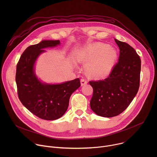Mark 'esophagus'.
<instances>
[{"instance_id":"esophagus-1","label":"esophagus","mask_w":157,"mask_h":157,"mask_svg":"<svg viewBox=\"0 0 157 157\" xmlns=\"http://www.w3.org/2000/svg\"><path fill=\"white\" fill-rule=\"evenodd\" d=\"M87 83V81L86 79H81V86L86 85Z\"/></svg>"}]
</instances>
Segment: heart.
<instances>
[{
	"label": "heart",
	"instance_id": "heart-1",
	"mask_svg": "<svg viewBox=\"0 0 157 157\" xmlns=\"http://www.w3.org/2000/svg\"><path fill=\"white\" fill-rule=\"evenodd\" d=\"M82 63H89L87 66L88 75L93 78L107 76L117 59V52L109 45L102 43H94L81 50L77 55Z\"/></svg>",
	"mask_w": 157,
	"mask_h": 157
}]
</instances>
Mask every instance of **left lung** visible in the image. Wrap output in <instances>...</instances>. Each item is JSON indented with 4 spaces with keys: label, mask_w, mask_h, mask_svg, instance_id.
Segmentation results:
<instances>
[{
    "label": "left lung",
    "mask_w": 157,
    "mask_h": 157,
    "mask_svg": "<svg viewBox=\"0 0 157 157\" xmlns=\"http://www.w3.org/2000/svg\"><path fill=\"white\" fill-rule=\"evenodd\" d=\"M120 50L117 63L104 80L91 81L93 94L91 109L98 116L112 117L119 115L130 105L140 86L141 60L130 45L115 39Z\"/></svg>",
    "instance_id": "8db88e82"
}]
</instances>
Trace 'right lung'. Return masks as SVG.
Segmentation results:
<instances>
[{
	"mask_svg": "<svg viewBox=\"0 0 157 157\" xmlns=\"http://www.w3.org/2000/svg\"><path fill=\"white\" fill-rule=\"evenodd\" d=\"M59 43V40H43L29 46L17 64L15 81L18 98L32 114L44 120H56L63 116L68 107L71 95L81 86L79 78L62 84H43L34 73L35 62L44 52L43 48Z\"/></svg>",
	"mask_w": 157,
	"mask_h": 157,
	"instance_id": "right-lung-1",
	"label": "right lung"
}]
</instances>
